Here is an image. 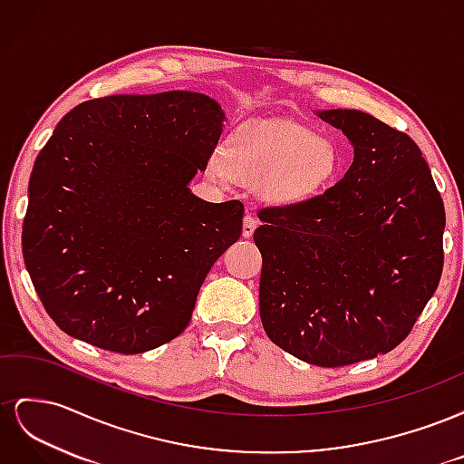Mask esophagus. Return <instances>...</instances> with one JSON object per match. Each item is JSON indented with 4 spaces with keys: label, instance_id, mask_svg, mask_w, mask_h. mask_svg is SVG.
<instances>
[{
    "label": "esophagus",
    "instance_id": "34e87169",
    "mask_svg": "<svg viewBox=\"0 0 464 464\" xmlns=\"http://www.w3.org/2000/svg\"><path fill=\"white\" fill-rule=\"evenodd\" d=\"M256 228H257V220H256L254 217H249V215H247V217L244 218V228H242L244 237H251V236H254Z\"/></svg>",
    "mask_w": 464,
    "mask_h": 464
}]
</instances>
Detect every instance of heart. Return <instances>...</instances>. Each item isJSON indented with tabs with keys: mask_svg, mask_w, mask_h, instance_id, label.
Returning a JSON list of instances; mask_svg holds the SVG:
<instances>
[{
	"mask_svg": "<svg viewBox=\"0 0 464 464\" xmlns=\"http://www.w3.org/2000/svg\"><path fill=\"white\" fill-rule=\"evenodd\" d=\"M339 170V152L329 139L305 128H249L228 139L208 172L218 181L263 184L276 201H296L319 191Z\"/></svg>",
	"mask_w": 464,
	"mask_h": 464,
	"instance_id": "b5f03b06",
	"label": "heart"
}]
</instances>
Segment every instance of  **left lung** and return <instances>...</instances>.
<instances>
[{
  "instance_id": "8db88e82",
  "label": "left lung",
  "mask_w": 464,
  "mask_h": 464,
  "mask_svg": "<svg viewBox=\"0 0 464 464\" xmlns=\"http://www.w3.org/2000/svg\"><path fill=\"white\" fill-rule=\"evenodd\" d=\"M319 118L343 130L354 160L323 193L259 210V314L288 354L341 368L411 334L441 278L445 208L409 135L360 110Z\"/></svg>"
}]
</instances>
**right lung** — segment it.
<instances>
[{
    "mask_svg": "<svg viewBox=\"0 0 464 464\" xmlns=\"http://www.w3.org/2000/svg\"><path fill=\"white\" fill-rule=\"evenodd\" d=\"M222 120L189 91L92 98L62 118L34 160L23 257L63 333L120 354L184 333L210 266L242 236L240 201L188 188Z\"/></svg>",
    "mask_w": 464,
    "mask_h": 464,
    "instance_id": "add662e5",
    "label": "right lung"
}]
</instances>
